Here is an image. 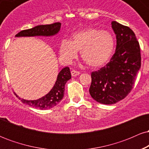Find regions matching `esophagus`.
<instances>
[{
	"instance_id": "1",
	"label": "esophagus",
	"mask_w": 149,
	"mask_h": 149,
	"mask_svg": "<svg viewBox=\"0 0 149 149\" xmlns=\"http://www.w3.org/2000/svg\"><path fill=\"white\" fill-rule=\"evenodd\" d=\"M71 75H72V76H73V77H76L77 76H78V75L80 73L79 71H76V70H72V71H71Z\"/></svg>"
}]
</instances>
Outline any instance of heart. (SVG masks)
<instances>
[{
	"instance_id": "heart-1",
	"label": "heart",
	"mask_w": 149,
	"mask_h": 149,
	"mask_svg": "<svg viewBox=\"0 0 149 149\" xmlns=\"http://www.w3.org/2000/svg\"><path fill=\"white\" fill-rule=\"evenodd\" d=\"M115 41L108 31L87 28L73 35L71 41L63 40L59 54L63 61L71 63L80 51V56L90 66L100 67L109 60L113 52Z\"/></svg>"
}]
</instances>
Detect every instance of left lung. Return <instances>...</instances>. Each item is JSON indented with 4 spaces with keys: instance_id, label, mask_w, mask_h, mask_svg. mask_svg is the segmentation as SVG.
Segmentation results:
<instances>
[{
    "instance_id": "obj_1",
    "label": "left lung",
    "mask_w": 149,
    "mask_h": 149,
    "mask_svg": "<svg viewBox=\"0 0 149 149\" xmlns=\"http://www.w3.org/2000/svg\"><path fill=\"white\" fill-rule=\"evenodd\" d=\"M111 24L117 40L116 52L106 66L92 72L89 90L94 100L104 104H115L127 97L141 67L139 43L133 31L116 21Z\"/></svg>"
}]
</instances>
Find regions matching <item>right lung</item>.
Listing matches in <instances>:
<instances>
[{
    "instance_id": "add662e5",
    "label": "right lung",
    "mask_w": 149,
    "mask_h": 149,
    "mask_svg": "<svg viewBox=\"0 0 149 149\" xmlns=\"http://www.w3.org/2000/svg\"><path fill=\"white\" fill-rule=\"evenodd\" d=\"M61 28V23L55 22L47 25H39L29 29L21 31L17 34L16 37L22 36H51L57 34ZM71 75L69 68L65 67L57 75V80L55 82L52 90L47 95L37 100H26L19 97L22 103L29 105L36 109H49L55 107L59 102L62 100L64 95L65 84L68 80L71 79Z\"/></svg>"
}]
</instances>
